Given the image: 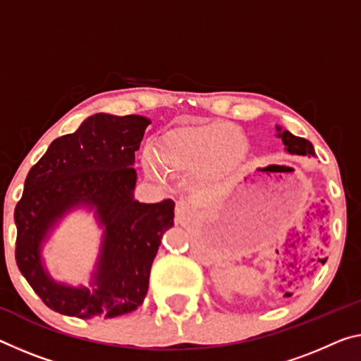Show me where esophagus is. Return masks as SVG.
<instances>
[{"mask_svg":"<svg viewBox=\"0 0 361 361\" xmlns=\"http://www.w3.org/2000/svg\"><path fill=\"white\" fill-rule=\"evenodd\" d=\"M192 212V204L188 202V201H178L176 202V207H175V216L176 220L181 221L185 220L188 215H190Z\"/></svg>","mask_w":361,"mask_h":361,"instance_id":"obj_1","label":"esophagus"}]
</instances>
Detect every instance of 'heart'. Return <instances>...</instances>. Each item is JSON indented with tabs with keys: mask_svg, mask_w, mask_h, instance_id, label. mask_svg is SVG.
Here are the masks:
<instances>
[{
	"mask_svg": "<svg viewBox=\"0 0 361 361\" xmlns=\"http://www.w3.org/2000/svg\"><path fill=\"white\" fill-rule=\"evenodd\" d=\"M247 154L244 131L230 122L190 125L169 131L156 147V160L162 169L176 173L194 170L201 185H216L231 176ZM147 171L157 175L152 164Z\"/></svg>",
	"mask_w": 361,
	"mask_h": 361,
	"instance_id": "heart-1",
	"label": "heart"
}]
</instances>
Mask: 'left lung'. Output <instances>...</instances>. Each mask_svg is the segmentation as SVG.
<instances>
[{
    "instance_id": "8db88e82",
    "label": "left lung",
    "mask_w": 361,
    "mask_h": 361,
    "mask_svg": "<svg viewBox=\"0 0 361 361\" xmlns=\"http://www.w3.org/2000/svg\"><path fill=\"white\" fill-rule=\"evenodd\" d=\"M276 136L283 141L286 152L289 154H297V156H308L314 157V149L313 145L308 140L299 138V136H294L290 131L283 130L279 125H276Z\"/></svg>"
}]
</instances>
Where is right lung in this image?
Returning a JSON list of instances; mask_svg holds the SVG:
<instances>
[{"instance_id": "obj_1", "label": "right lung", "mask_w": 361, "mask_h": 361, "mask_svg": "<svg viewBox=\"0 0 361 361\" xmlns=\"http://www.w3.org/2000/svg\"><path fill=\"white\" fill-rule=\"evenodd\" d=\"M149 118L94 114L75 133L51 142L28 171L14 210L16 262L51 310L67 317L116 318L138 308L149 289L152 262L173 226L175 202L135 199V152ZM91 211L102 230L88 286L61 283L44 265L42 249L75 209Z\"/></svg>"}]
</instances>
